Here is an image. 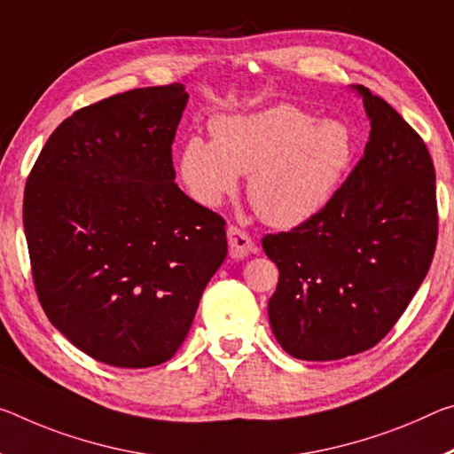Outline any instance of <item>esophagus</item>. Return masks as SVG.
<instances>
[{"label":"esophagus","instance_id":"obj_1","mask_svg":"<svg viewBox=\"0 0 454 454\" xmlns=\"http://www.w3.org/2000/svg\"><path fill=\"white\" fill-rule=\"evenodd\" d=\"M226 234L230 256H232L234 261H240V258H247L250 253H254V242L250 240V236L239 226H228Z\"/></svg>","mask_w":454,"mask_h":454}]
</instances>
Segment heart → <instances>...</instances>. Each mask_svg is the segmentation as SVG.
<instances>
[{
  "label": "heart",
  "instance_id": "1",
  "mask_svg": "<svg viewBox=\"0 0 454 454\" xmlns=\"http://www.w3.org/2000/svg\"><path fill=\"white\" fill-rule=\"evenodd\" d=\"M356 135L337 119L317 121L294 105H272L212 121V139L193 135L179 176L200 204L220 206L248 174L250 204L266 224L294 228L325 207L356 157Z\"/></svg>",
  "mask_w": 454,
  "mask_h": 454
}]
</instances>
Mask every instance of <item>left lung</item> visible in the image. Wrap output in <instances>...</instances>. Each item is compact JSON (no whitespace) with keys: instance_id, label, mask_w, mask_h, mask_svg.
Returning a JSON list of instances; mask_svg holds the SVG:
<instances>
[{"instance_id":"1","label":"left lung","mask_w":454,"mask_h":454,"mask_svg":"<svg viewBox=\"0 0 454 454\" xmlns=\"http://www.w3.org/2000/svg\"><path fill=\"white\" fill-rule=\"evenodd\" d=\"M351 89L372 127L362 160L317 215L262 239L278 266L270 329L286 354L305 362L373 348L406 311L436 248L427 145L384 98Z\"/></svg>"}]
</instances>
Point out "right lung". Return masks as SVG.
<instances>
[{
    "label": "right lung",
    "instance_id": "1",
    "mask_svg": "<svg viewBox=\"0 0 454 454\" xmlns=\"http://www.w3.org/2000/svg\"><path fill=\"white\" fill-rule=\"evenodd\" d=\"M184 84L135 89L76 111L50 135L24 192L42 309L114 368L176 354L228 253L226 222L176 184Z\"/></svg>",
    "mask_w": 454,
    "mask_h": 454
}]
</instances>
